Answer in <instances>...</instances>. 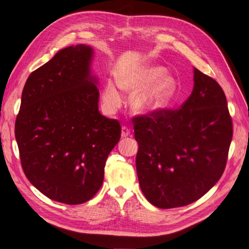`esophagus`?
Segmentation results:
<instances>
[{
	"label": "esophagus",
	"instance_id": "obj_1",
	"mask_svg": "<svg viewBox=\"0 0 249 249\" xmlns=\"http://www.w3.org/2000/svg\"><path fill=\"white\" fill-rule=\"evenodd\" d=\"M131 134V130L129 128H126V126H123L121 128V137L124 138V137H128Z\"/></svg>",
	"mask_w": 249,
	"mask_h": 249
}]
</instances>
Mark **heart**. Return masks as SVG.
Returning a JSON list of instances; mask_svg holds the SVG:
<instances>
[{"label":"heart","instance_id":"obj_1","mask_svg":"<svg viewBox=\"0 0 249 249\" xmlns=\"http://www.w3.org/2000/svg\"><path fill=\"white\" fill-rule=\"evenodd\" d=\"M119 89L134 93L132 107L142 115H152L161 111L171 101L177 81L170 72L160 66H144L121 72L116 78ZM102 102L108 112H115L123 106V97L112 83L106 84L102 90Z\"/></svg>","mask_w":249,"mask_h":249}]
</instances>
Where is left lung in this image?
Returning <instances> with one entry per match:
<instances>
[{"label": "left lung", "mask_w": 249, "mask_h": 249, "mask_svg": "<svg viewBox=\"0 0 249 249\" xmlns=\"http://www.w3.org/2000/svg\"><path fill=\"white\" fill-rule=\"evenodd\" d=\"M192 93L180 108L134 118L136 170L148 201L169 209L206 195L226 166L232 123L214 79L193 68Z\"/></svg>", "instance_id": "obj_1"}]
</instances>
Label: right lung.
Here are the masks:
<instances>
[{"instance_id":"add662e5","label":"right lung","mask_w":249,"mask_h":249,"mask_svg":"<svg viewBox=\"0 0 249 249\" xmlns=\"http://www.w3.org/2000/svg\"><path fill=\"white\" fill-rule=\"evenodd\" d=\"M94 50L69 46L29 75L15 134L23 171L53 201L78 205L104 183L108 154L119 142L117 120L98 110Z\"/></svg>"}]
</instances>
